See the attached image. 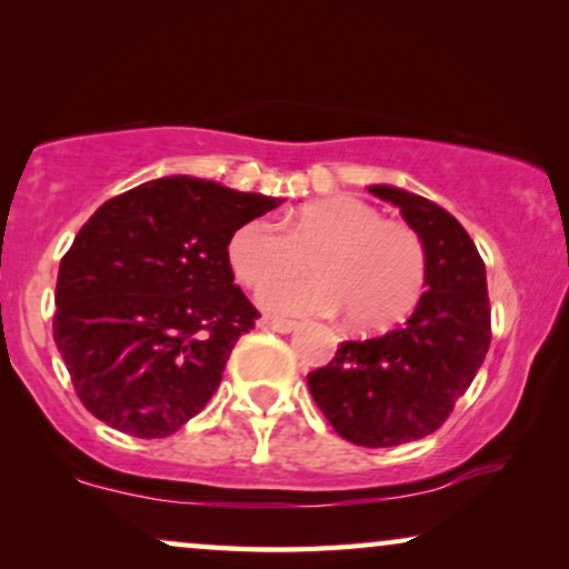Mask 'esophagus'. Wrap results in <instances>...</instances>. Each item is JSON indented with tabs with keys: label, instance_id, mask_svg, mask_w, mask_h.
<instances>
[{
	"label": "esophagus",
	"instance_id": "34e87169",
	"mask_svg": "<svg viewBox=\"0 0 569 569\" xmlns=\"http://www.w3.org/2000/svg\"><path fill=\"white\" fill-rule=\"evenodd\" d=\"M259 326H261V329H269V331H277V333H290V331L298 329V323H295V321H287V318H274V316H261Z\"/></svg>",
	"mask_w": 569,
	"mask_h": 569
}]
</instances>
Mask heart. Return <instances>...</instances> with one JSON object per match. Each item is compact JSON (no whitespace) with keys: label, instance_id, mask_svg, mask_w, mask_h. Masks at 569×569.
I'll use <instances>...</instances> for the list:
<instances>
[{"label":"heart","instance_id":"heart-1","mask_svg":"<svg viewBox=\"0 0 569 569\" xmlns=\"http://www.w3.org/2000/svg\"><path fill=\"white\" fill-rule=\"evenodd\" d=\"M306 256L313 277L261 292L271 313L331 316L345 308L357 329H386L415 310L427 284L422 236L357 197L310 201L287 214L282 228L251 217L228 240L230 269L246 287L295 274Z\"/></svg>","mask_w":569,"mask_h":569}]
</instances>
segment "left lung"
<instances>
[{
    "label": "left lung",
    "mask_w": 569,
    "mask_h": 569,
    "mask_svg": "<svg viewBox=\"0 0 569 569\" xmlns=\"http://www.w3.org/2000/svg\"><path fill=\"white\" fill-rule=\"evenodd\" d=\"M368 191L422 236L427 292L403 326L341 341L326 368L308 372V388L341 438L391 448L432 435L469 391L492 341V308L485 261L453 214L396 186Z\"/></svg>",
    "instance_id": "8db88e82"
}]
</instances>
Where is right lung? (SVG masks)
<instances>
[{
	"mask_svg": "<svg viewBox=\"0 0 569 569\" xmlns=\"http://www.w3.org/2000/svg\"><path fill=\"white\" fill-rule=\"evenodd\" d=\"M279 199L158 178L108 199L59 263L53 341L84 409L134 438L197 417L259 310L232 284L228 240Z\"/></svg>",
	"mask_w": 569,
	"mask_h": 569,
	"instance_id": "add662e5",
	"label": "right lung"
}]
</instances>
